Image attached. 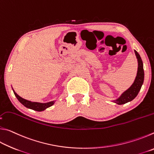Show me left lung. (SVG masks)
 I'll list each match as a JSON object with an SVG mask.
<instances>
[{"mask_svg": "<svg viewBox=\"0 0 154 154\" xmlns=\"http://www.w3.org/2000/svg\"><path fill=\"white\" fill-rule=\"evenodd\" d=\"M134 52L138 60V71L137 76L131 86L125 91L118 99L113 100V102L118 104V105H123V104L127 103L133 100L139 94L143 83V81H144V70H143V61L139 53L136 50H134Z\"/></svg>", "mask_w": 154, "mask_h": 154, "instance_id": "left-lung-1", "label": "left lung"}]
</instances>
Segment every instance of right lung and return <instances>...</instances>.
Masks as SVG:
<instances>
[{
	"label": "right lung",
	"mask_w": 154,
	"mask_h": 154,
	"mask_svg": "<svg viewBox=\"0 0 154 154\" xmlns=\"http://www.w3.org/2000/svg\"><path fill=\"white\" fill-rule=\"evenodd\" d=\"M14 93L15 96H16V98H17V100H19L23 105L25 106L26 107L30 109H32V110H35L36 111H44L45 109L49 107V106H52L54 104V101H51V102H49V103H46L31 102V101H30V100H27L24 98L20 97L19 95L17 94V93L15 92L14 90Z\"/></svg>",
	"instance_id": "add662e5"
}]
</instances>
